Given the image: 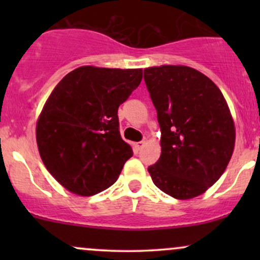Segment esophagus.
I'll return each instance as SVG.
<instances>
[{
  "label": "esophagus",
  "instance_id": "34e87169",
  "mask_svg": "<svg viewBox=\"0 0 260 260\" xmlns=\"http://www.w3.org/2000/svg\"><path fill=\"white\" fill-rule=\"evenodd\" d=\"M144 145H145V142H144V140H142V142H138V143H137L136 147H137V149H138V150H140V149H142L143 147H144Z\"/></svg>",
  "mask_w": 260,
  "mask_h": 260
}]
</instances>
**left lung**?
<instances>
[{
  "label": "left lung",
  "mask_w": 260,
  "mask_h": 260,
  "mask_svg": "<svg viewBox=\"0 0 260 260\" xmlns=\"http://www.w3.org/2000/svg\"><path fill=\"white\" fill-rule=\"evenodd\" d=\"M144 80L161 128V155L148 171L166 194L186 201L221 177L235 149V122L215 83L188 66H154Z\"/></svg>",
  "instance_id": "left-lung-1"
}]
</instances>
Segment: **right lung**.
Segmentation results:
<instances>
[{
    "mask_svg": "<svg viewBox=\"0 0 260 260\" xmlns=\"http://www.w3.org/2000/svg\"><path fill=\"white\" fill-rule=\"evenodd\" d=\"M143 78L142 68L82 66L55 86L39 115L37 143L45 168L77 196L117 181L132 147L121 138L118 106Z\"/></svg>",
    "mask_w": 260,
    "mask_h": 260,
    "instance_id": "1",
    "label": "right lung"
}]
</instances>
